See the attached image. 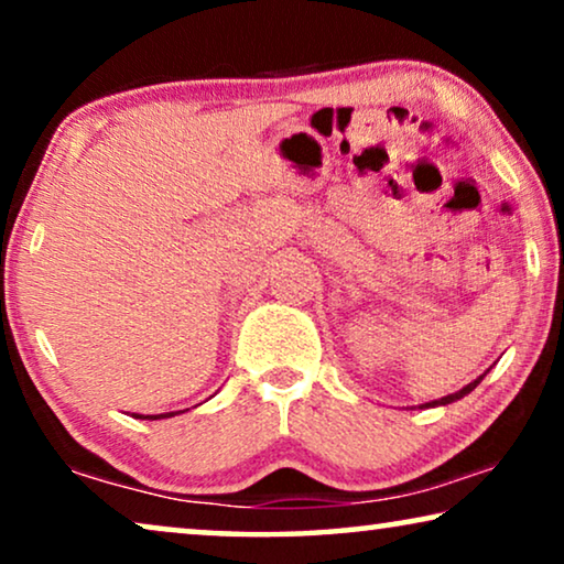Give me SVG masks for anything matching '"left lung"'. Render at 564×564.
Instances as JSON below:
<instances>
[{"mask_svg":"<svg viewBox=\"0 0 564 564\" xmlns=\"http://www.w3.org/2000/svg\"><path fill=\"white\" fill-rule=\"evenodd\" d=\"M488 372H490V369H488ZM488 372H482L480 377H477V380H473V382H469V384H465V388H462V390H457V392H452V395H444V398H438V400H431V403H423L421 408H436V405H449V403H454V400H459V398H465V395H469V392H473V390L477 388V384H480V382H482V377H485V375H488Z\"/></svg>","mask_w":564,"mask_h":564,"instance_id":"obj_1","label":"left lung"}]
</instances>
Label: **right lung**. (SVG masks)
I'll use <instances>...</instances> for the list:
<instances>
[{
  "label": "right lung",
  "instance_id": "right-lung-1",
  "mask_svg": "<svg viewBox=\"0 0 564 564\" xmlns=\"http://www.w3.org/2000/svg\"><path fill=\"white\" fill-rule=\"evenodd\" d=\"M176 413H184V411H174V413H159V415H141V413H133L135 419H151V421H156V419H172V415H176Z\"/></svg>",
  "mask_w": 564,
  "mask_h": 564
}]
</instances>
